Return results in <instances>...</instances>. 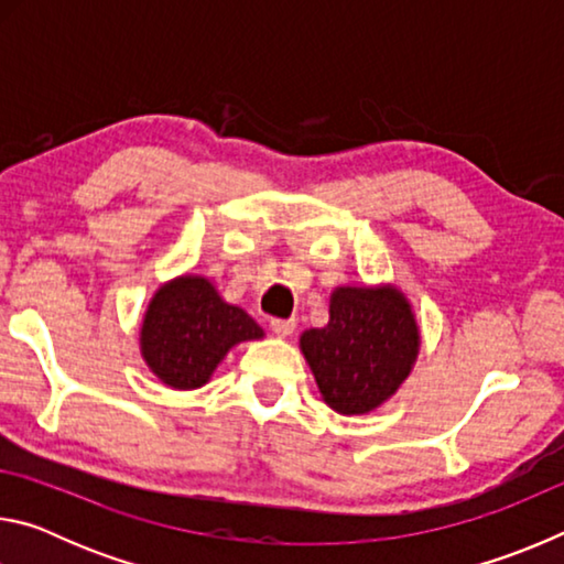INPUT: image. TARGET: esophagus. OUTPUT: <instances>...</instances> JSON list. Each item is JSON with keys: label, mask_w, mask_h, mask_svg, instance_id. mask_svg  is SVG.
Listing matches in <instances>:
<instances>
[{"label": "esophagus", "mask_w": 564, "mask_h": 564, "mask_svg": "<svg viewBox=\"0 0 564 564\" xmlns=\"http://www.w3.org/2000/svg\"><path fill=\"white\" fill-rule=\"evenodd\" d=\"M271 330H273L279 338H289L291 333L295 330V321H293V318H273V321H271Z\"/></svg>", "instance_id": "obj_1"}]
</instances>
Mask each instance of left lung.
Wrapping results in <instances>:
<instances>
[{
	"label": "left lung",
	"instance_id": "obj_1",
	"mask_svg": "<svg viewBox=\"0 0 564 564\" xmlns=\"http://www.w3.org/2000/svg\"><path fill=\"white\" fill-rule=\"evenodd\" d=\"M330 318L301 336V350L326 403L343 415H366L395 393L420 350L413 305L395 285H340Z\"/></svg>",
	"mask_w": 564,
	"mask_h": 564
}]
</instances>
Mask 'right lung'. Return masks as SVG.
Returning <instances> with one entry per match:
<instances>
[{"label":"right lung","mask_w":564,"mask_h":564,"mask_svg":"<svg viewBox=\"0 0 564 564\" xmlns=\"http://www.w3.org/2000/svg\"><path fill=\"white\" fill-rule=\"evenodd\" d=\"M263 328L243 308L226 303L204 275H178L161 285L141 323V356L161 383L194 390L208 383L218 362Z\"/></svg>","instance_id":"add662e5"}]
</instances>
